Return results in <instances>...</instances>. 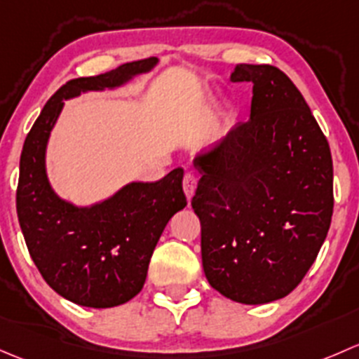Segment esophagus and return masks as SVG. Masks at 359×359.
Masks as SVG:
<instances>
[{
  "mask_svg": "<svg viewBox=\"0 0 359 359\" xmlns=\"http://www.w3.org/2000/svg\"><path fill=\"white\" fill-rule=\"evenodd\" d=\"M195 188H197V178H195L191 172H187V175H184V178H183V191H184V195H187L188 201L194 197Z\"/></svg>",
  "mask_w": 359,
  "mask_h": 359,
  "instance_id": "1",
  "label": "esophagus"
}]
</instances>
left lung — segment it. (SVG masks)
Segmentation results:
<instances>
[{
	"label": "left lung",
	"instance_id": "8db88e82",
	"mask_svg": "<svg viewBox=\"0 0 359 359\" xmlns=\"http://www.w3.org/2000/svg\"><path fill=\"white\" fill-rule=\"evenodd\" d=\"M230 81L254 84L250 119L195 155L191 207L210 287L240 304H268L301 283L327 238L332 154L282 70L240 64Z\"/></svg>",
	"mask_w": 359,
	"mask_h": 359
}]
</instances>
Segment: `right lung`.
<instances>
[{"mask_svg": "<svg viewBox=\"0 0 359 359\" xmlns=\"http://www.w3.org/2000/svg\"><path fill=\"white\" fill-rule=\"evenodd\" d=\"M131 62L95 77L69 81L53 95L25 138L20 155L17 216L29 254L48 285L74 304L114 308L131 301L147 278L165 224L187 207L183 169L155 183L131 181L90 205L62 198L46 171V149L64 102L90 91H110L157 65Z\"/></svg>", "mask_w": 359, "mask_h": 359, "instance_id": "add662e5", "label": "right lung"}]
</instances>
